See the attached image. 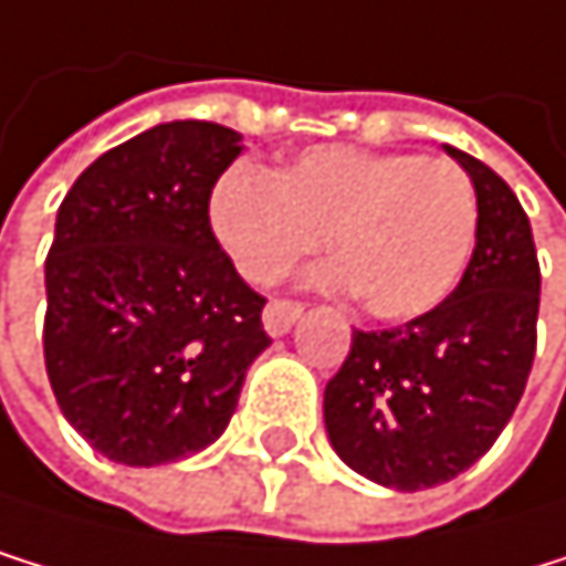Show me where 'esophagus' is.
I'll list each match as a JSON object with an SVG mask.
<instances>
[{
    "label": "esophagus",
    "instance_id": "1",
    "mask_svg": "<svg viewBox=\"0 0 566 566\" xmlns=\"http://www.w3.org/2000/svg\"><path fill=\"white\" fill-rule=\"evenodd\" d=\"M302 316V302H292V298H271L268 308H264V329L271 336H281L295 326V319Z\"/></svg>",
    "mask_w": 566,
    "mask_h": 566
}]
</instances>
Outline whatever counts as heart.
<instances>
[{"label":"heart","instance_id":"1","mask_svg":"<svg viewBox=\"0 0 566 566\" xmlns=\"http://www.w3.org/2000/svg\"><path fill=\"white\" fill-rule=\"evenodd\" d=\"M212 230L247 281L281 277L329 233L339 264L326 285L357 289L378 319H416L464 274L478 233L471 175L447 157L312 147L277 175L222 171L209 199Z\"/></svg>","mask_w":566,"mask_h":566}]
</instances>
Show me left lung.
<instances>
[{"label": "left lung", "mask_w": 566, "mask_h": 566, "mask_svg": "<svg viewBox=\"0 0 566 566\" xmlns=\"http://www.w3.org/2000/svg\"><path fill=\"white\" fill-rule=\"evenodd\" d=\"M478 191V243L460 285L406 326L364 333L326 385L323 419L347 468L422 492L492 450L536 357L539 261L515 191L447 147Z\"/></svg>", "instance_id": "1"}]
</instances>
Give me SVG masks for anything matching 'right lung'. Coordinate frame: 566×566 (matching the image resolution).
I'll use <instances>...</instances> for the list:
<instances>
[{"label": "right lung", "instance_id": "1", "mask_svg": "<svg viewBox=\"0 0 566 566\" xmlns=\"http://www.w3.org/2000/svg\"><path fill=\"white\" fill-rule=\"evenodd\" d=\"M240 133L160 123L78 175L57 209L43 360L64 419L116 464L206 450L271 344L258 295L219 247L209 199Z\"/></svg>", "mask_w": 566, "mask_h": 566}]
</instances>
